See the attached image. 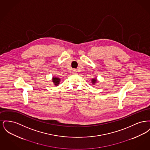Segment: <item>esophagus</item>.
I'll return each instance as SVG.
<instances>
[{
    "label": "esophagus",
    "mask_w": 150,
    "mask_h": 150,
    "mask_svg": "<svg viewBox=\"0 0 150 150\" xmlns=\"http://www.w3.org/2000/svg\"><path fill=\"white\" fill-rule=\"evenodd\" d=\"M76 72V70L75 69H74V70H72V73H73V74H75Z\"/></svg>",
    "instance_id": "34e87169"
}]
</instances>
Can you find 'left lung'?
Segmentation results:
<instances>
[{
  "label": "left lung",
  "instance_id": "8db88e82",
  "mask_svg": "<svg viewBox=\"0 0 150 150\" xmlns=\"http://www.w3.org/2000/svg\"><path fill=\"white\" fill-rule=\"evenodd\" d=\"M92 81V83H96V82H97V80H96V79H93Z\"/></svg>",
  "mask_w": 150,
  "mask_h": 150
}]
</instances>
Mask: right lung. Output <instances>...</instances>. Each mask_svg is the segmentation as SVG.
<instances>
[{
	"label": "right lung",
	"instance_id": "1",
	"mask_svg": "<svg viewBox=\"0 0 150 150\" xmlns=\"http://www.w3.org/2000/svg\"><path fill=\"white\" fill-rule=\"evenodd\" d=\"M53 82L54 83V84L56 85V86H58L59 81H60V79L59 78H53Z\"/></svg>",
	"mask_w": 150,
	"mask_h": 150
}]
</instances>
